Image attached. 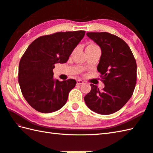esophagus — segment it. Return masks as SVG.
Returning <instances> with one entry per match:
<instances>
[{"mask_svg": "<svg viewBox=\"0 0 153 153\" xmlns=\"http://www.w3.org/2000/svg\"><path fill=\"white\" fill-rule=\"evenodd\" d=\"M83 83V82L82 80H80V79H78L77 80V85H82V84Z\"/></svg>", "mask_w": 153, "mask_h": 153, "instance_id": "obj_1", "label": "esophagus"}]
</instances>
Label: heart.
Here are the masks:
<instances>
[{
  "mask_svg": "<svg viewBox=\"0 0 153 153\" xmlns=\"http://www.w3.org/2000/svg\"><path fill=\"white\" fill-rule=\"evenodd\" d=\"M99 47L97 46L96 45L93 44V43H90L88 45H87L86 47V51L88 50H91V49H94V48H98Z\"/></svg>",
  "mask_w": 153,
  "mask_h": 153,
  "instance_id": "heart-1",
  "label": "heart"
}]
</instances>
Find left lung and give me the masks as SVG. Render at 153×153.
Instances as JSON below:
<instances>
[{"label":"left lung","mask_w":153,"mask_h":153,"mask_svg":"<svg viewBox=\"0 0 153 153\" xmlns=\"http://www.w3.org/2000/svg\"><path fill=\"white\" fill-rule=\"evenodd\" d=\"M99 45L101 56L97 66L105 87L102 91L91 84L84 97L86 105L100 114H111L121 109L133 95L137 81V64L132 52L122 39L107 32H88Z\"/></svg>","instance_id":"left-lung-1"}]
</instances>
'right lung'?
<instances>
[{"label":"right lung","instance_id":"obj_1","mask_svg":"<svg viewBox=\"0 0 153 153\" xmlns=\"http://www.w3.org/2000/svg\"><path fill=\"white\" fill-rule=\"evenodd\" d=\"M85 33L58 32L41 36L25 51L19 64L18 82L25 99L37 111L53 112L66 104L76 81L54 79V64L66 62Z\"/></svg>","mask_w":153,"mask_h":153}]
</instances>
